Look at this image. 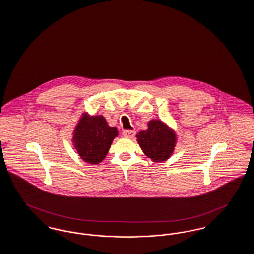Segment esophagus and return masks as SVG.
Wrapping results in <instances>:
<instances>
[{
    "mask_svg": "<svg viewBox=\"0 0 254 254\" xmlns=\"http://www.w3.org/2000/svg\"><path fill=\"white\" fill-rule=\"evenodd\" d=\"M136 132L134 130H125L123 131V135L126 137V138H129V139H132L134 138Z\"/></svg>",
    "mask_w": 254,
    "mask_h": 254,
    "instance_id": "obj_1",
    "label": "esophagus"
}]
</instances>
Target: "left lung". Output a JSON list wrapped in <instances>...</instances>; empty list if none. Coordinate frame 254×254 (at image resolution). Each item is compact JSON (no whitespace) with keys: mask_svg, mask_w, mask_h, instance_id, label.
Returning a JSON list of instances; mask_svg holds the SVG:
<instances>
[{"mask_svg":"<svg viewBox=\"0 0 254 254\" xmlns=\"http://www.w3.org/2000/svg\"><path fill=\"white\" fill-rule=\"evenodd\" d=\"M138 143L146 156L155 162L165 161L171 155L175 146V134L158 120L148 123V129L136 136Z\"/></svg>","mask_w":254,"mask_h":254,"instance_id":"1","label":"left lung"}]
</instances>
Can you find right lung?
Here are the masks:
<instances>
[{"label":"right lung","instance_id":"obj_1","mask_svg":"<svg viewBox=\"0 0 254 254\" xmlns=\"http://www.w3.org/2000/svg\"><path fill=\"white\" fill-rule=\"evenodd\" d=\"M117 135V128L109 127L103 116L85 114L77 125L73 142L81 158L95 165L105 159Z\"/></svg>","mask_w":254,"mask_h":254}]
</instances>
